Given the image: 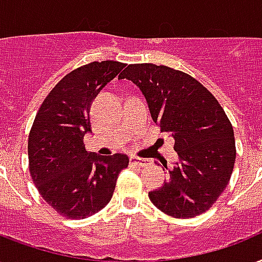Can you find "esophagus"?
I'll return each mask as SVG.
<instances>
[{
	"label": "esophagus",
	"instance_id": "34e87169",
	"mask_svg": "<svg viewBox=\"0 0 262 262\" xmlns=\"http://www.w3.org/2000/svg\"><path fill=\"white\" fill-rule=\"evenodd\" d=\"M129 163L134 164V165H138V167H146L149 164L146 160H142L139 157H129Z\"/></svg>",
	"mask_w": 262,
	"mask_h": 262
}]
</instances>
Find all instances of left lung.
I'll list each match as a JSON object with an SVG mask.
<instances>
[{
  "instance_id": "obj_1",
  "label": "left lung",
  "mask_w": 262,
  "mask_h": 262,
  "mask_svg": "<svg viewBox=\"0 0 262 262\" xmlns=\"http://www.w3.org/2000/svg\"><path fill=\"white\" fill-rule=\"evenodd\" d=\"M119 78L141 89L154 123L175 139L179 163L163 187L149 192L150 201L172 217L206 212L227 187L236 157L234 129L222 105L196 79L167 66L129 64Z\"/></svg>"
}]
</instances>
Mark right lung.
Returning <instances> with one entry per match:
<instances>
[{
    "label": "right lung",
    "mask_w": 262,
    "mask_h": 262,
    "mask_svg": "<svg viewBox=\"0 0 262 262\" xmlns=\"http://www.w3.org/2000/svg\"><path fill=\"white\" fill-rule=\"evenodd\" d=\"M124 64L93 61L66 75L40 105L28 135L32 182L52 208L68 219H86L109 204L125 154L98 156L83 143L91 131L90 109Z\"/></svg>",
    "instance_id": "right-lung-1"
}]
</instances>
